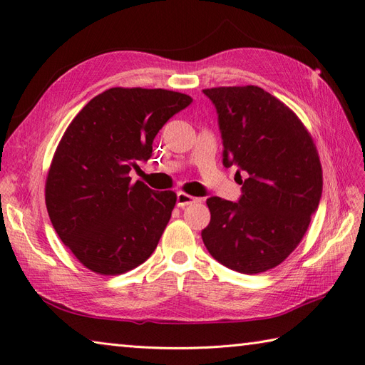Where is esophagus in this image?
Here are the masks:
<instances>
[{
    "label": "esophagus",
    "mask_w": 365,
    "mask_h": 365,
    "mask_svg": "<svg viewBox=\"0 0 365 365\" xmlns=\"http://www.w3.org/2000/svg\"><path fill=\"white\" fill-rule=\"evenodd\" d=\"M197 201H200V200H197V197H193V196L187 195L184 192L176 193V205H178V207H185V205L197 202Z\"/></svg>",
    "instance_id": "obj_1"
}]
</instances>
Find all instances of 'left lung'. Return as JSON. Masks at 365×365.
Segmentation results:
<instances>
[{
    "instance_id": "obj_1",
    "label": "left lung",
    "mask_w": 365,
    "mask_h": 365,
    "mask_svg": "<svg viewBox=\"0 0 365 365\" xmlns=\"http://www.w3.org/2000/svg\"><path fill=\"white\" fill-rule=\"evenodd\" d=\"M216 108L222 163L237 165V202L207 200L202 230L208 252L224 267L259 274L280 264L300 244L323 193V170L311 134L291 109L259 86L202 91Z\"/></svg>"
}]
</instances>
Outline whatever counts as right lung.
Segmentation results:
<instances>
[{"label": "right lung", "instance_id": "add662e5", "mask_svg": "<svg viewBox=\"0 0 365 365\" xmlns=\"http://www.w3.org/2000/svg\"><path fill=\"white\" fill-rule=\"evenodd\" d=\"M192 97L168 90L111 88L74 117L54 152L46 204L58 236L83 267L117 275L155 251L176 195L155 192L129 172Z\"/></svg>", "mask_w": 365, "mask_h": 365}]
</instances>
